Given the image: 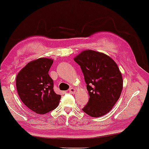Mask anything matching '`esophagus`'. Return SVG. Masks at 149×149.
Wrapping results in <instances>:
<instances>
[{"label":"esophagus","mask_w":149,"mask_h":149,"mask_svg":"<svg viewBox=\"0 0 149 149\" xmlns=\"http://www.w3.org/2000/svg\"><path fill=\"white\" fill-rule=\"evenodd\" d=\"M69 92L71 93H74L76 92V89L74 88V87H71V88L69 89Z\"/></svg>","instance_id":"34e87169"}]
</instances>
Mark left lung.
<instances>
[{"label":"left lung","mask_w":149,"mask_h":149,"mask_svg":"<svg viewBox=\"0 0 149 149\" xmlns=\"http://www.w3.org/2000/svg\"><path fill=\"white\" fill-rule=\"evenodd\" d=\"M81 66L88 90V103L82 109L94 118L111 111L120 98L123 78L118 65L105 53L87 49L74 57Z\"/></svg>","instance_id":"1"}]
</instances>
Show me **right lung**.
I'll return each instance as SVG.
<instances>
[{
    "mask_svg": "<svg viewBox=\"0 0 149 149\" xmlns=\"http://www.w3.org/2000/svg\"><path fill=\"white\" fill-rule=\"evenodd\" d=\"M53 60L39 58L29 62L16 77V89L20 100L37 114H46L58 106L60 95L53 90L49 70Z\"/></svg>",
    "mask_w": 149,
    "mask_h": 149,
    "instance_id": "1",
    "label": "right lung"
}]
</instances>
